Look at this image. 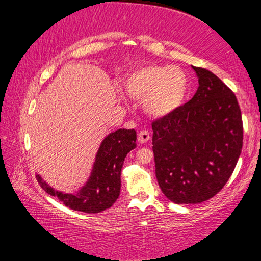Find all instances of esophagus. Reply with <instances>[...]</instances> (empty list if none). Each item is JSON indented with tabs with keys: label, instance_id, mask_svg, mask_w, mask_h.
<instances>
[{
	"label": "esophagus",
	"instance_id": "1",
	"mask_svg": "<svg viewBox=\"0 0 261 261\" xmlns=\"http://www.w3.org/2000/svg\"><path fill=\"white\" fill-rule=\"evenodd\" d=\"M149 138H151V136H149V132L147 130H141L138 134V141L140 144L147 143Z\"/></svg>",
	"mask_w": 261,
	"mask_h": 261
}]
</instances>
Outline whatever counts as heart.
Instances as JSON below:
<instances>
[{
  "label": "heart",
  "instance_id": "b5f03b06",
  "mask_svg": "<svg viewBox=\"0 0 261 261\" xmlns=\"http://www.w3.org/2000/svg\"><path fill=\"white\" fill-rule=\"evenodd\" d=\"M124 87L131 96L143 99V109L149 116L165 117L184 103L189 79L177 67L146 64L127 74Z\"/></svg>",
  "mask_w": 261,
  "mask_h": 261
}]
</instances>
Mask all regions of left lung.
Returning a JSON list of instances; mask_svg holds the SVG:
<instances>
[{
  "mask_svg": "<svg viewBox=\"0 0 261 261\" xmlns=\"http://www.w3.org/2000/svg\"><path fill=\"white\" fill-rule=\"evenodd\" d=\"M193 98L152 123L155 175L175 204H199L221 191L243 146V122L236 95L207 69Z\"/></svg>",
  "mask_w": 261,
  "mask_h": 261,
  "instance_id": "8db88e82",
  "label": "left lung"
}]
</instances>
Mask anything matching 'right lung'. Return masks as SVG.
<instances>
[{
	"label": "right lung",
	"mask_w": 261,
	"mask_h": 261,
	"mask_svg": "<svg viewBox=\"0 0 261 261\" xmlns=\"http://www.w3.org/2000/svg\"><path fill=\"white\" fill-rule=\"evenodd\" d=\"M136 131L120 129L109 134L100 145L90 179L77 193L55 191L40 176L38 183L50 196L73 211L99 213L112 207L121 192V171L126 154L136 146Z\"/></svg>",
	"instance_id": "obj_1"
}]
</instances>
